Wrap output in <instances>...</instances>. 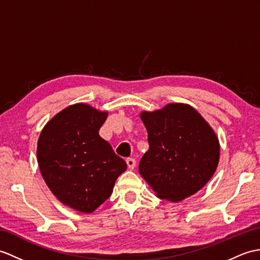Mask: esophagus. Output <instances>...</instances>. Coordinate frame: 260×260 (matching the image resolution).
<instances>
[{"mask_svg": "<svg viewBox=\"0 0 260 260\" xmlns=\"http://www.w3.org/2000/svg\"><path fill=\"white\" fill-rule=\"evenodd\" d=\"M126 164H127L129 170H134L136 166V160L134 158H127L126 159Z\"/></svg>", "mask_w": 260, "mask_h": 260, "instance_id": "34e87169", "label": "esophagus"}]
</instances>
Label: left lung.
I'll return each instance as SVG.
<instances>
[{
    "instance_id": "left-lung-1",
    "label": "left lung",
    "mask_w": 260,
    "mask_h": 260,
    "mask_svg": "<svg viewBox=\"0 0 260 260\" xmlns=\"http://www.w3.org/2000/svg\"><path fill=\"white\" fill-rule=\"evenodd\" d=\"M149 149L138 171L157 197L179 202L207 184L219 160V143L201 114L186 104L144 112Z\"/></svg>"
}]
</instances>
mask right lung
Masks as SVG:
<instances>
[{"label": "right lung", "instance_id": "1", "mask_svg": "<svg viewBox=\"0 0 260 260\" xmlns=\"http://www.w3.org/2000/svg\"><path fill=\"white\" fill-rule=\"evenodd\" d=\"M106 117L89 105H72L54 116L39 138L38 162L48 188L82 213L104 203L127 167L99 134Z\"/></svg>", "mask_w": 260, "mask_h": 260}]
</instances>
